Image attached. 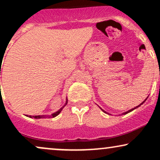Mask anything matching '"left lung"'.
Segmentation results:
<instances>
[{
  "instance_id": "8db88e82",
  "label": "left lung",
  "mask_w": 160,
  "mask_h": 160,
  "mask_svg": "<svg viewBox=\"0 0 160 160\" xmlns=\"http://www.w3.org/2000/svg\"><path fill=\"white\" fill-rule=\"evenodd\" d=\"M149 95H150V94H148V95H147V96L145 97V98H144V99H143V100H141V102H139V103L136 104H135V105L132 106V107H128V108H126V109H122V110H121V111H118V112H117V113H114V115H115V116L123 115V114H126V113H128V112H130V111H133L134 109H135V108H137L138 107H139V106H140L141 104H142L143 103H144V102H145V101L147 100V98H148V96H149ZM97 105H98V107L100 108L101 109H102V111H103L104 112V113H108V114H110V115H111V114H113V112L109 111H108V110L105 109V108H104L103 107H102V106H101V105H99V104H97Z\"/></svg>"
}]
</instances>
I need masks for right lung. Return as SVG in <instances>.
Returning a JSON list of instances; mask_svg holds the SVG:
<instances>
[{
	"label": "right lung",
	"instance_id": "add662e5",
	"mask_svg": "<svg viewBox=\"0 0 160 160\" xmlns=\"http://www.w3.org/2000/svg\"><path fill=\"white\" fill-rule=\"evenodd\" d=\"M1 73V71H0ZM1 75V74H0ZM68 103V98H66V101L65 102V104H63V105H62L61 107L58 108V110H56V111L54 112H52V113H50L49 114H46V113H25V116H27V117H31V118H36V119H39V118H53V117H56L57 115L59 114V113L62 111V109H63L65 107V105L67 104Z\"/></svg>",
	"mask_w": 160,
	"mask_h": 160
}]
</instances>
